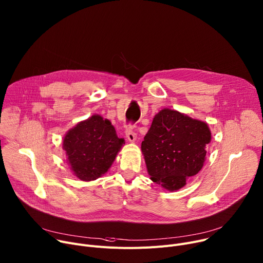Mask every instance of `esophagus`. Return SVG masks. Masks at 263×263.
I'll return each mask as SVG.
<instances>
[{"label": "esophagus", "mask_w": 263, "mask_h": 263, "mask_svg": "<svg viewBox=\"0 0 263 263\" xmlns=\"http://www.w3.org/2000/svg\"><path fill=\"white\" fill-rule=\"evenodd\" d=\"M126 137L130 142H134L136 140V133L131 126H129L126 130Z\"/></svg>", "instance_id": "34e87169"}]
</instances>
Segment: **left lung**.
I'll return each mask as SVG.
<instances>
[{
  "label": "left lung",
  "instance_id": "obj_1",
  "mask_svg": "<svg viewBox=\"0 0 263 263\" xmlns=\"http://www.w3.org/2000/svg\"><path fill=\"white\" fill-rule=\"evenodd\" d=\"M211 139L206 123L161 109L141 142L150 179L170 192L183 187L190 176L202 169Z\"/></svg>",
  "mask_w": 263,
  "mask_h": 263
}]
</instances>
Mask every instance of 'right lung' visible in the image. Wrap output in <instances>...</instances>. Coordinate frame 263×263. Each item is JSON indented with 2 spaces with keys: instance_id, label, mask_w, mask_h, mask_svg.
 Returning <instances> with one entry per match:
<instances>
[{
  "instance_id": "add662e5",
  "label": "right lung",
  "mask_w": 263,
  "mask_h": 263,
  "mask_svg": "<svg viewBox=\"0 0 263 263\" xmlns=\"http://www.w3.org/2000/svg\"><path fill=\"white\" fill-rule=\"evenodd\" d=\"M124 144L125 140L117 137L109 119H104L100 114H93L78 123L63 138V149L70 169L83 181H92L105 175Z\"/></svg>"
}]
</instances>
